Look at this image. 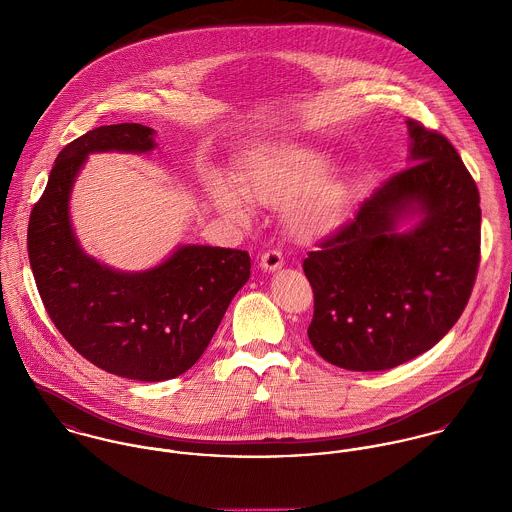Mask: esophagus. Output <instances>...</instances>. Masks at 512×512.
I'll return each mask as SVG.
<instances>
[{"mask_svg": "<svg viewBox=\"0 0 512 512\" xmlns=\"http://www.w3.org/2000/svg\"><path fill=\"white\" fill-rule=\"evenodd\" d=\"M260 266L268 272L280 270L284 266V254L278 248H270L260 256Z\"/></svg>", "mask_w": 512, "mask_h": 512, "instance_id": "esophagus-1", "label": "esophagus"}]
</instances>
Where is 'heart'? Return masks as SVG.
<instances>
[{
    "label": "heart",
    "mask_w": 512,
    "mask_h": 512,
    "mask_svg": "<svg viewBox=\"0 0 512 512\" xmlns=\"http://www.w3.org/2000/svg\"><path fill=\"white\" fill-rule=\"evenodd\" d=\"M327 167L325 155L315 149L272 147L248 165L242 191L264 205H282L290 200L286 209L290 228L299 236H311L337 224L347 201L339 183L321 181ZM219 199L228 211L242 209V197L232 187H222Z\"/></svg>",
    "instance_id": "1"
}]
</instances>
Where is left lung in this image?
<instances>
[{
    "instance_id": "left-lung-1",
    "label": "left lung",
    "mask_w": 512,
    "mask_h": 512,
    "mask_svg": "<svg viewBox=\"0 0 512 512\" xmlns=\"http://www.w3.org/2000/svg\"><path fill=\"white\" fill-rule=\"evenodd\" d=\"M406 124L412 165L303 260L313 290L309 341L347 370H386L432 349L461 317L479 270L477 185L443 134L412 118ZM414 208L421 224L394 233Z\"/></svg>"
}]
</instances>
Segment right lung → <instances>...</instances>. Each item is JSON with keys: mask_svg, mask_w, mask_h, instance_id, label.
<instances>
[{"mask_svg": "<svg viewBox=\"0 0 512 512\" xmlns=\"http://www.w3.org/2000/svg\"><path fill=\"white\" fill-rule=\"evenodd\" d=\"M153 147V130L142 124L100 126L76 138L55 159L27 228L35 284L59 333L92 365L144 382L169 380L195 365L250 278L246 250L181 246L142 274L114 272L80 250L69 195L86 155Z\"/></svg>", "mask_w": 512, "mask_h": 512, "instance_id": "1", "label": "right lung"}]
</instances>
